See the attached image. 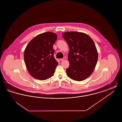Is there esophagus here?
<instances>
[{"mask_svg": "<svg viewBox=\"0 0 122 122\" xmlns=\"http://www.w3.org/2000/svg\"><path fill=\"white\" fill-rule=\"evenodd\" d=\"M64 60H65L64 58H61V59H60V61H63Z\"/></svg>", "mask_w": 122, "mask_h": 122, "instance_id": "1", "label": "esophagus"}]
</instances>
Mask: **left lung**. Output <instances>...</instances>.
I'll return each instance as SVG.
<instances>
[{
    "mask_svg": "<svg viewBox=\"0 0 122 122\" xmlns=\"http://www.w3.org/2000/svg\"><path fill=\"white\" fill-rule=\"evenodd\" d=\"M62 36L70 48L67 76L76 81L86 80L93 73L98 60L94 41L87 34L81 32H65Z\"/></svg>",
    "mask_w": 122,
    "mask_h": 122,
    "instance_id": "8db88e82",
    "label": "left lung"
}]
</instances>
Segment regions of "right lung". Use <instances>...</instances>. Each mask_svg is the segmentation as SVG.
Returning <instances> with one entry per match:
<instances>
[{"mask_svg": "<svg viewBox=\"0 0 122 122\" xmlns=\"http://www.w3.org/2000/svg\"><path fill=\"white\" fill-rule=\"evenodd\" d=\"M57 38L56 34L46 32L34 37L25 47L24 58L30 76L43 81L54 74L58 63L53 56V45Z\"/></svg>", "mask_w": 122, "mask_h": 122, "instance_id": "right-lung-1", "label": "right lung"}]
</instances>
